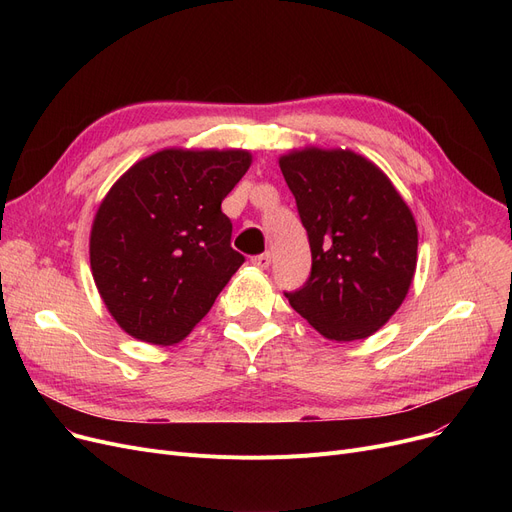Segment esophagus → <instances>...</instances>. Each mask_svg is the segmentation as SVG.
<instances>
[{"label": "esophagus", "instance_id": "esophagus-1", "mask_svg": "<svg viewBox=\"0 0 512 512\" xmlns=\"http://www.w3.org/2000/svg\"><path fill=\"white\" fill-rule=\"evenodd\" d=\"M251 263L257 267V270H267L272 263V255L270 253H261V255H255L251 257Z\"/></svg>", "mask_w": 512, "mask_h": 512}]
</instances>
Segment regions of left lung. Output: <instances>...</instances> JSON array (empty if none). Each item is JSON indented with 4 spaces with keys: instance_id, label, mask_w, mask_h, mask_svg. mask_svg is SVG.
I'll use <instances>...</instances> for the list:
<instances>
[{
    "instance_id": "8db88e82",
    "label": "left lung",
    "mask_w": 512,
    "mask_h": 512,
    "mask_svg": "<svg viewBox=\"0 0 512 512\" xmlns=\"http://www.w3.org/2000/svg\"><path fill=\"white\" fill-rule=\"evenodd\" d=\"M309 234L311 276L286 292L328 340L378 332L405 301L417 267V224L392 180L351 149L303 147L278 159Z\"/></svg>"
}]
</instances>
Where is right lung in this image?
<instances>
[{"label": "right lung", "instance_id": "obj_1", "mask_svg": "<svg viewBox=\"0 0 512 512\" xmlns=\"http://www.w3.org/2000/svg\"><path fill=\"white\" fill-rule=\"evenodd\" d=\"M251 161L247 149L170 147L107 191L91 226V272L128 336L170 346L209 313L245 261L230 247L222 201Z\"/></svg>", "mask_w": 512, "mask_h": 512}]
</instances>
